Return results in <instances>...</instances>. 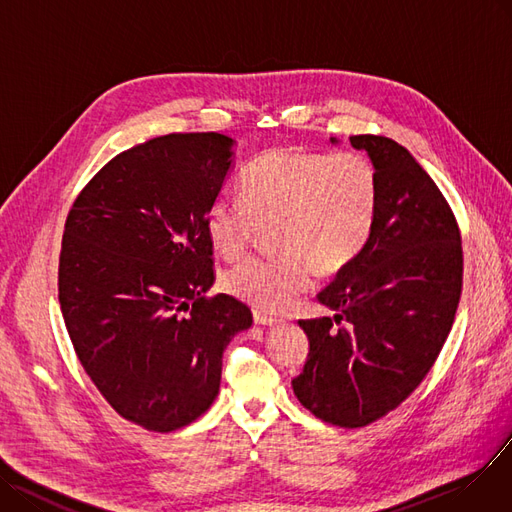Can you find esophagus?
<instances>
[{"label": "esophagus", "mask_w": 512, "mask_h": 512, "mask_svg": "<svg viewBox=\"0 0 512 512\" xmlns=\"http://www.w3.org/2000/svg\"><path fill=\"white\" fill-rule=\"evenodd\" d=\"M254 322L256 324H260V326H277V324H281V320L279 318H273V316H266V314H262V312H254Z\"/></svg>", "instance_id": "obj_1"}]
</instances>
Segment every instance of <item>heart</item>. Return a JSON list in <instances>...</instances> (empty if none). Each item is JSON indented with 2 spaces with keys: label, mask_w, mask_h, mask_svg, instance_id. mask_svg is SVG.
<instances>
[{
  "label": "heart",
  "mask_w": 512,
  "mask_h": 512,
  "mask_svg": "<svg viewBox=\"0 0 512 512\" xmlns=\"http://www.w3.org/2000/svg\"><path fill=\"white\" fill-rule=\"evenodd\" d=\"M380 175L355 150L314 153L275 148L256 157L242 177V198L219 196L206 208L213 248L237 258L260 225L277 223V258L250 256L223 275L233 297L268 314L285 312L322 273H339L362 254L376 227Z\"/></svg>",
  "instance_id": "obj_1"
}]
</instances>
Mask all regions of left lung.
Wrapping results in <instances>:
<instances>
[{
    "label": "left lung",
    "instance_id": "1",
    "mask_svg": "<svg viewBox=\"0 0 512 512\" xmlns=\"http://www.w3.org/2000/svg\"><path fill=\"white\" fill-rule=\"evenodd\" d=\"M349 142L380 175L378 219L366 250L318 293L335 316L299 320L310 353L291 384L322 422L364 428L434 366L461 299L463 248L453 210L405 146L374 134Z\"/></svg>",
    "mask_w": 512,
    "mask_h": 512
}]
</instances>
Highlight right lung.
<instances>
[{
	"label": "right lung",
	"instance_id": "add662e5",
	"mask_svg": "<svg viewBox=\"0 0 512 512\" xmlns=\"http://www.w3.org/2000/svg\"><path fill=\"white\" fill-rule=\"evenodd\" d=\"M233 140L167 134L113 157L74 200L59 254V306L107 403L150 432L192 424L219 395L223 351L252 326L215 283L206 208Z\"/></svg>",
	"mask_w": 512,
	"mask_h": 512
}]
</instances>
